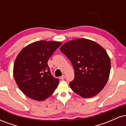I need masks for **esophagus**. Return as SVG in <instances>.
<instances>
[{
	"mask_svg": "<svg viewBox=\"0 0 126 126\" xmlns=\"http://www.w3.org/2000/svg\"><path fill=\"white\" fill-rule=\"evenodd\" d=\"M64 78H65V76H64V75H62V76H60V79H62V80H64Z\"/></svg>",
	"mask_w": 126,
	"mask_h": 126,
	"instance_id": "esophagus-1",
	"label": "esophagus"
}]
</instances>
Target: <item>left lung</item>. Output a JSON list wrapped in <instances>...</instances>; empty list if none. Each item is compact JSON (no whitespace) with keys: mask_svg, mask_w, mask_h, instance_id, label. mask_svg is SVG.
Returning a JSON list of instances; mask_svg holds the SVG:
<instances>
[{"mask_svg":"<svg viewBox=\"0 0 126 126\" xmlns=\"http://www.w3.org/2000/svg\"><path fill=\"white\" fill-rule=\"evenodd\" d=\"M75 69L70 82L72 91L82 98H91L102 91L109 78L110 58L102 46L85 38L66 42L60 48Z\"/></svg>","mask_w":126,"mask_h":126,"instance_id":"obj_1","label":"left lung"}]
</instances>
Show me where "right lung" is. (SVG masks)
I'll use <instances>...</instances> for the list:
<instances>
[{
  "label": "right lung",
  "mask_w": 126,
  "mask_h": 126,
  "mask_svg": "<svg viewBox=\"0 0 126 126\" xmlns=\"http://www.w3.org/2000/svg\"><path fill=\"white\" fill-rule=\"evenodd\" d=\"M62 43L35 41L21 50L15 59L14 73L17 85L28 97L44 101L54 92L59 79L52 76L47 62Z\"/></svg>",
  "instance_id": "right-lung-1"
}]
</instances>
